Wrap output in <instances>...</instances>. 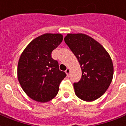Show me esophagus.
<instances>
[{"mask_svg": "<svg viewBox=\"0 0 126 126\" xmlns=\"http://www.w3.org/2000/svg\"><path fill=\"white\" fill-rule=\"evenodd\" d=\"M70 70L69 68H68L66 69V74L68 76H70Z\"/></svg>", "mask_w": 126, "mask_h": 126, "instance_id": "34e87169", "label": "esophagus"}]
</instances>
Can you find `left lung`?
Listing matches in <instances>:
<instances>
[{"mask_svg":"<svg viewBox=\"0 0 126 126\" xmlns=\"http://www.w3.org/2000/svg\"><path fill=\"white\" fill-rule=\"evenodd\" d=\"M64 41L82 70L80 80L74 83L76 95L84 101H94L105 93L113 78L110 56L99 42L84 34H68Z\"/></svg>","mask_w":126,"mask_h":126,"instance_id":"obj_1","label":"left lung"}]
</instances>
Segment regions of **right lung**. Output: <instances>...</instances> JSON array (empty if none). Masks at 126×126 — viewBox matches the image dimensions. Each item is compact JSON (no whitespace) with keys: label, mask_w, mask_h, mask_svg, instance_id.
<instances>
[{"label":"right lung","mask_w":126,"mask_h":126,"mask_svg":"<svg viewBox=\"0 0 126 126\" xmlns=\"http://www.w3.org/2000/svg\"><path fill=\"white\" fill-rule=\"evenodd\" d=\"M61 34L46 33L36 38L24 50L18 63V79L24 92L32 100L46 102L55 97L66 76L59 70L51 54L62 42Z\"/></svg>","instance_id":"add662e5"}]
</instances>
